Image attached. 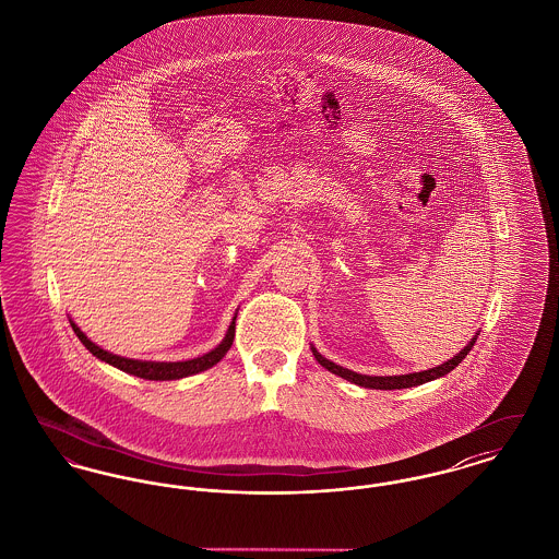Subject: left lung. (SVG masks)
I'll return each mask as SVG.
<instances>
[{
	"label": "left lung",
	"mask_w": 559,
	"mask_h": 559,
	"mask_svg": "<svg viewBox=\"0 0 559 559\" xmlns=\"http://www.w3.org/2000/svg\"><path fill=\"white\" fill-rule=\"evenodd\" d=\"M478 335L479 333H476V335L472 337V342L463 347L456 356H452L451 360H447V362H442V365H438V367H433V369L419 372H406V374H383V377H381V374H362V372L349 371V369H344V367L331 362L329 358H324L317 347L310 346V349H312L314 358L319 360V365H322L326 371H331L333 374L344 377L349 383H356V385L369 388V390H404V388L424 385L427 381H433V379H440V377L449 374V372H451L454 367H459V362L469 354V349L476 344Z\"/></svg>",
	"instance_id": "8db88e82"
}]
</instances>
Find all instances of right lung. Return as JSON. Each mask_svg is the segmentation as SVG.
<instances>
[{
	"instance_id": "1",
	"label": "right lung",
	"mask_w": 559,
	"mask_h": 559,
	"mask_svg": "<svg viewBox=\"0 0 559 559\" xmlns=\"http://www.w3.org/2000/svg\"><path fill=\"white\" fill-rule=\"evenodd\" d=\"M235 320L237 317H233V322L228 324V331L224 335V340L213 347L212 352L203 354V356H197V358H190V360H178V362H157V360H138V358H126V356H119V354H112L105 347L96 346L80 326L69 319L75 335L80 337L81 344L87 347L98 360L107 362L110 367L119 369V371L130 372L133 377H140V379H151V381H171V379H185L190 374H197V372L207 371L212 369L213 365H217L226 352L233 346V340H235Z\"/></svg>"
}]
</instances>
